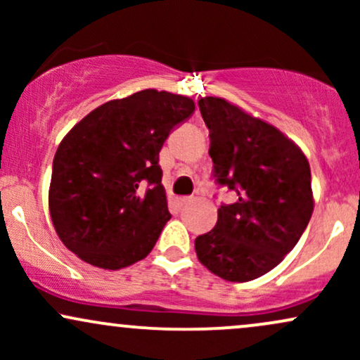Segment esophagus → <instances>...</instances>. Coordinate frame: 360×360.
Wrapping results in <instances>:
<instances>
[{
	"instance_id": "esophagus-1",
	"label": "esophagus",
	"mask_w": 360,
	"mask_h": 360,
	"mask_svg": "<svg viewBox=\"0 0 360 360\" xmlns=\"http://www.w3.org/2000/svg\"><path fill=\"white\" fill-rule=\"evenodd\" d=\"M188 201H189L188 196H177L174 200V203H176L177 208H181V206H184L186 203H188Z\"/></svg>"
}]
</instances>
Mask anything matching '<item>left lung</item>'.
<instances>
[{"label":"left lung","mask_w":360,"mask_h":360,"mask_svg":"<svg viewBox=\"0 0 360 360\" xmlns=\"http://www.w3.org/2000/svg\"><path fill=\"white\" fill-rule=\"evenodd\" d=\"M210 130L212 176L237 193L221 203L213 230L194 240L213 274L233 283L257 279L298 243L313 213L311 172L303 152L269 123L221 98H201Z\"/></svg>","instance_id":"obj_1"}]
</instances>
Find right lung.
Segmentation results:
<instances>
[{"label":"right lung","instance_id":"obj_1","mask_svg":"<svg viewBox=\"0 0 360 360\" xmlns=\"http://www.w3.org/2000/svg\"><path fill=\"white\" fill-rule=\"evenodd\" d=\"M193 113L189 98L143 89L98 106L65 135L49 208L69 250L111 271L150 254L171 218L159 152Z\"/></svg>","mask_w":360,"mask_h":360}]
</instances>
